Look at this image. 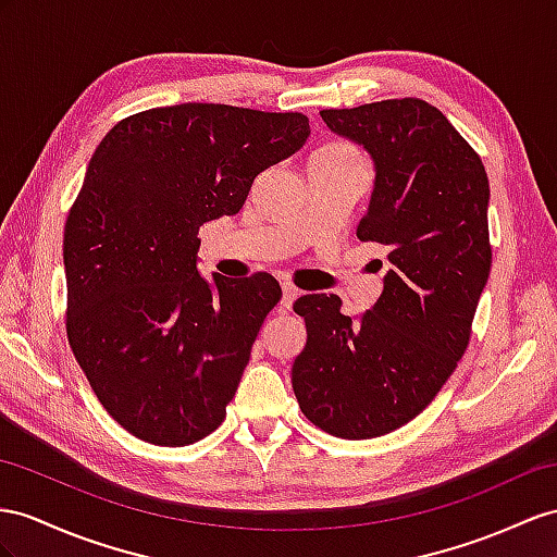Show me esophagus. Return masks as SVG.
I'll list each match as a JSON object with an SVG mask.
<instances>
[{
  "mask_svg": "<svg viewBox=\"0 0 557 557\" xmlns=\"http://www.w3.org/2000/svg\"><path fill=\"white\" fill-rule=\"evenodd\" d=\"M296 296H298V289L294 287V284L284 282L282 284V310H289L292 304L296 301Z\"/></svg>",
  "mask_w": 557,
  "mask_h": 557,
  "instance_id": "1",
  "label": "esophagus"
}]
</instances>
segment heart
I'll return each mask as SVG.
<instances>
[{"mask_svg":"<svg viewBox=\"0 0 557 557\" xmlns=\"http://www.w3.org/2000/svg\"><path fill=\"white\" fill-rule=\"evenodd\" d=\"M352 157H360L355 146L346 140H330L322 143V146L310 154V162H332V160H352Z\"/></svg>","mask_w":557,"mask_h":557,"instance_id":"1","label":"heart"}]
</instances>
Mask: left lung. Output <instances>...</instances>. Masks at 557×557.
<instances>
[{
	"instance_id": "left-lung-1",
	"label": "left lung",
	"mask_w": 557,
	"mask_h": 557,
	"mask_svg": "<svg viewBox=\"0 0 557 557\" xmlns=\"http://www.w3.org/2000/svg\"><path fill=\"white\" fill-rule=\"evenodd\" d=\"M320 115L374 157L358 237L388 247L391 270L374 308L355 318L334 294L298 298L308 338L292 386L310 423L367 440L419 417L463 358L492 268L490 181L480 154L423 98Z\"/></svg>"
}]
</instances>
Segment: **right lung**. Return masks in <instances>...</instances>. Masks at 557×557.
<instances>
[{"mask_svg":"<svg viewBox=\"0 0 557 557\" xmlns=\"http://www.w3.org/2000/svg\"><path fill=\"white\" fill-rule=\"evenodd\" d=\"M308 134L304 112L183 103L98 143L65 221V332L98 403L138 440L185 447L223 423L282 289L268 273L209 284L199 225L237 213Z\"/></svg>","mask_w":557,"mask_h":557,"instance_id":"add662e5","label":"right lung"}]
</instances>
